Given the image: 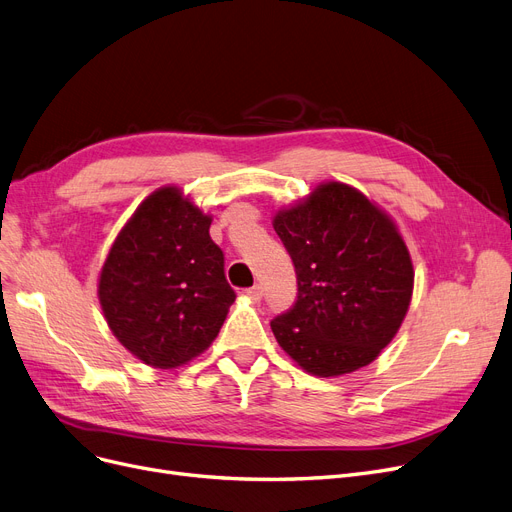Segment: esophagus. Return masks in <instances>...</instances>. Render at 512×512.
Wrapping results in <instances>:
<instances>
[{"instance_id":"esophagus-1","label":"esophagus","mask_w":512,"mask_h":512,"mask_svg":"<svg viewBox=\"0 0 512 512\" xmlns=\"http://www.w3.org/2000/svg\"><path fill=\"white\" fill-rule=\"evenodd\" d=\"M242 295L247 297L249 301L257 303V301H261V297H263V291H261V286H251V288H247V291H242Z\"/></svg>"}]
</instances>
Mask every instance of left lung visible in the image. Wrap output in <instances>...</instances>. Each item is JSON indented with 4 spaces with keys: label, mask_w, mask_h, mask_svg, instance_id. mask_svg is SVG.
I'll use <instances>...</instances> for the list:
<instances>
[{
    "label": "left lung",
    "mask_w": 512,
    "mask_h": 512,
    "mask_svg": "<svg viewBox=\"0 0 512 512\" xmlns=\"http://www.w3.org/2000/svg\"><path fill=\"white\" fill-rule=\"evenodd\" d=\"M272 226L299 291L293 309L270 324L278 345L322 379L374 362L414 291L412 257L393 217L358 188L330 180L276 211Z\"/></svg>",
    "instance_id": "1"
}]
</instances>
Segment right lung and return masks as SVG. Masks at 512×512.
Returning <instances> with one entry per match:
<instances>
[{"label":"right lung","instance_id":"add662e5","mask_svg":"<svg viewBox=\"0 0 512 512\" xmlns=\"http://www.w3.org/2000/svg\"><path fill=\"white\" fill-rule=\"evenodd\" d=\"M211 221L182 188L163 186L133 211L104 259V320L146 366L171 370L198 358L236 299Z\"/></svg>","mask_w":512,"mask_h":512}]
</instances>
